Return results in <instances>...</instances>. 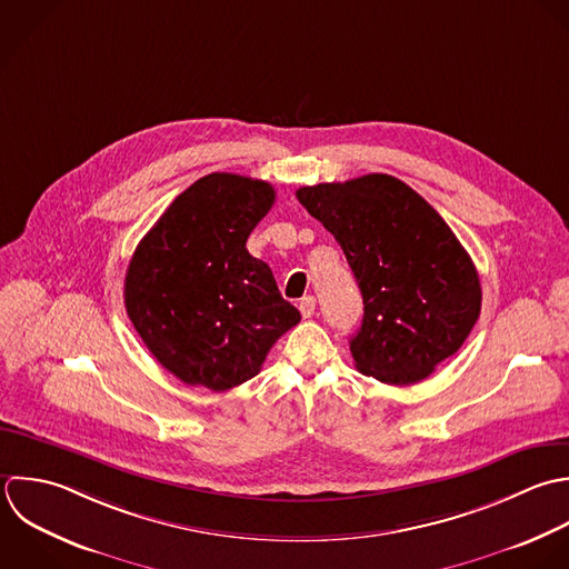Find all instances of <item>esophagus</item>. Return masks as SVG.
<instances>
[{"label":"esophagus","instance_id":"obj_1","mask_svg":"<svg viewBox=\"0 0 569 569\" xmlns=\"http://www.w3.org/2000/svg\"><path fill=\"white\" fill-rule=\"evenodd\" d=\"M315 308H317V299L315 297H303L301 301H299V310H301V315H303V319H310L312 315H315Z\"/></svg>","mask_w":569,"mask_h":569}]
</instances>
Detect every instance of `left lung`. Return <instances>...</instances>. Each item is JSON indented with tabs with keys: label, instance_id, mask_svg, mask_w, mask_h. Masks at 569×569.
<instances>
[{
	"label": "left lung",
	"instance_id": "left-lung-1",
	"mask_svg": "<svg viewBox=\"0 0 569 569\" xmlns=\"http://www.w3.org/2000/svg\"><path fill=\"white\" fill-rule=\"evenodd\" d=\"M335 234L363 295L355 366L388 386L423 381L452 357L481 312L479 272L443 217L408 183L363 174L297 190Z\"/></svg>",
	"mask_w": 569,
	"mask_h": 569
}]
</instances>
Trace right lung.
Here are the masks:
<instances>
[{
	"instance_id": "1",
	"label": "right lung",
	"mask_w": 569,
	"mask_h": 569,
	"mask_svg": "<svg viewBox=\"0 0 569 569\" xmlns=\"http://www.w3.org/2000/svg\"><path fill=\"white\" fill-rule=\"evenodd\" d=\"M272 203L268 181L206 174L166 208L128 263L126 312L152 357L188 386H241L301 321L270 266L246 250Z\"/></svg>"
}]
</instances>
